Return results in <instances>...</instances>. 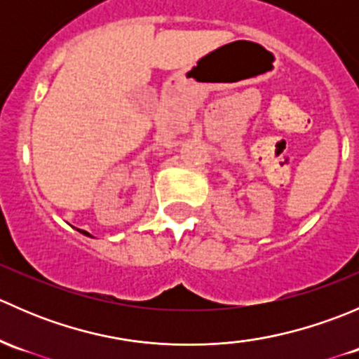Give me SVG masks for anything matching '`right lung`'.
I'll return each instance as SVG.
<instances>
[{
  "mask_svg": "<svg viewBox=\"0 0 359 359\" xmlns=\"http://www.w3.org/2000/svg\"><path fill=\"white\" fill-rule=\"evenodd\" d=\"M78 231H79V233H81V234H85V236H92V234L86 233V231H83V229H78Z\"/></svg>",
  "mask_w": 359,
  "mask_h": 359,
  "instance_id": "1",
  "label": "right lung"
}]
</instances>
